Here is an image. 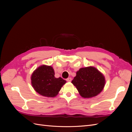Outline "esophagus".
<instances>
[{"instance_id": "1", "label": "esophagus", "mask_w": 132, "mask_h": 132, "mask_svg": "<svg viewBox=\"0 0 132 132\" xmlns=\"http://www.w3.org/2000/svg\"><path fill=\"white\" fill-rule=\"evenodd\" d=\"M66 80H67L68 82H70V81H71V78H67V79H66Z\"/></svg>"}]
</instances>
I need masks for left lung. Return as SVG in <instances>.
Returning a JSON list of instances; mask_svg holds the SVG:
<instances>
[{"label":"left lung","instance_id":"8db88e82","mask_svg":"<svg viewBox=\"0 0 132 132\" xmlns=\"http://www.w3.org/2000/svg\"><path fill=\"white\" fill-rule=\"evenodd\" d=\"M71 83L82 97H93L100 94L105 86L104 76L93 67L80 69Z\"/></svg>","mask_w":132,"mask_h":132}]
</instances>
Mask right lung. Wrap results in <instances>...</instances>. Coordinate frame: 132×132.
<instances>
[{"label":"right lung","instance_id":"right-lung-1","mask_svg":"<svg viewBox=\"0 0 132 132\" xmlns=\"http://www.w3.org/2000/svg\"><path fill=\"white\" fill-rule=\"evenodd\" d=\"M65 83L62 78L54 77V71L51 66H40L31 76V84L35 90L46 97H55Z\"/></svg>","mask_w":132,"mask_h":132}]
</instances>
